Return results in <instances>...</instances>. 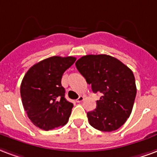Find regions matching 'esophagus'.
<instances>
[{"label":"esophagus","mask_w":157,"mask_h":157,"mask_svg":"<svg viewBox=\"0 0 157 157\" xmlns=\"http://www.w3.org/2000/svg\"><path fill=\"white\" fill-rule=\"evenodd\" d=\"M83 100H84V96H80L78 97V98L76 99V101H77V102H82V101H83Z\"/></svg>","instance_id":"1"}]
</instances>
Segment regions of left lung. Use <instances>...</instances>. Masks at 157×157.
<instances>
[{"label": "left lung", "instance_id": "left-lung-1", "mask_svg": "<svg viewBox=\"0 0 157 157\" xmlns=\"http://www.w3.org/2000/svg\"><path fill=\"white\" fill-rule=\"evenodd\" d=\"M75 67L91 85L93 92L102 96L96 108L87 112L89 123L101 132L120 128L132 113L136 95L132 70L117 58L107 55H87L75 62Z\"/></svg>", "mask_w": 157, "mask_h": 157}]
</instances>
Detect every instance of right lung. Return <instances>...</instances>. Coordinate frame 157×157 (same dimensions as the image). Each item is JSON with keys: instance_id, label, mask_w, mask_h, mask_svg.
Segmentation results:
<instances>
[{"instance_id": "add662e5", "label": "right lung", "mask_w": 157, "mask_h": 157, "mask_svg": "<svg viewBox=\"0 0 157 157\" xmlns=\"http://www.w3.org/2000/svg\"><path fill=\"white\" fill-rule=\"evenodd\" d=\"M73 56H52L35 64L25 73L21 96L29 119L44 131L66 125L73 104L65 98L63 73L72 66Z\"/></svg>"}]
</instances>
